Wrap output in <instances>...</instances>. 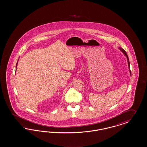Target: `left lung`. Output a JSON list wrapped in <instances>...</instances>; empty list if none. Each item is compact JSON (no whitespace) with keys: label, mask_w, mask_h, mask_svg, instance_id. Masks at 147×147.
I'll return each mask as SVG.
<instances>
[{"label":"left lung","mask_w":147,"mask_h":147,"mask_svg":"<svg viewBox=\"0 0 147 147\" xmlns=\"http://www.w3.org/2000/svg\"><path fill=\"white\" fill-rule=\"evenodd\" d=\"M119 49L123 52V53L127 57V63H128V66H129V71H130V75L131 76V71H130V62H129V57H128V56L127 54V52L125 51H124V49H123L121 48H119Z\"/></svg>","instance_id":"8db88e82"}]
</instances>
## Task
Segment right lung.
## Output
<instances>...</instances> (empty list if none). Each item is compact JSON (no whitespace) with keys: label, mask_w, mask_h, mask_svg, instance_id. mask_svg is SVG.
Instances as JSON below:
<instances>
[{"label":"right lung","mask_w":147,"mask_h":147,"mask_svg":"<svg viewBox=\"0 0 147 147\" xmlns=\"http://www.w3.org/2000/svg\"><path fill=\"white\" fill-rule=\"evenodd\" d=\"M17 63H18V62H17V64H16V68H17Z\"/></svg>","instance_id":"right-lung-1"}]
</instances>
